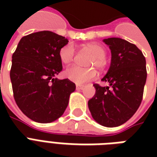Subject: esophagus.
<instances>
[{"mask_svg": "<svg viewBox=\"0 0 157 157\" xmlns=\"http://www.w3.org/2000/svg\"><path fill=\"white\" fill-rule=\"evenodd\" d=\"M83 88H84V86L76 85V90H77V91H78V90H82Z\"/></svg>", "mask_w": 157, "mask_h": 157, "instance_id": "1", "label": "esophagus"}]
</instances>
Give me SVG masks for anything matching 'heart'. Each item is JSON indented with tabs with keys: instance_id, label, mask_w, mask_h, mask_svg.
<instances>
[{
	"instance_id": "obj_1",
	"label": "heart",
	"mask_w": 157,
	"mask_h": 157,
	"mask_svg": "<svg viewBox=\"0 0 157 157\" xmlns=\"http://www.w3.org/2000/svg\"><path fill=\"white\" fill-rule=\"evenodd\" d=\"M84 49L91 53L93 56L90 59L87 65L103 71L108 65L106 59V50L102 45L97 43H89L84 45ZM59 56L62 63L69 65L74 61L75 57V48L72 44L63 46L59 52ZM97 71L94 68H84L78 65H73L65 71V76L76 84H83L95 78Z\"/></svg>"
}]
</instances>
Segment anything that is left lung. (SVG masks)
<instances>
[{
  "mask_svg": "<svg viewBox=\"0 0 157 157\" xmlns=\"http://www.w3.org/2000/svg\"><path fill=\"white\" fill-rule=\"evenodd\" d=\"M103 42L111 49L108 73L102 79L107 86L94 84L95 95L88 101L92 118L105 127H117L134 115L140 105L146 82L145 56L136 45L119 38Z\"/></svg>",
  "mask_w": 157,
  "mask_h": 157,
  "instance_id": "obj_1",
  "label": "left lung"
}]
</instances>
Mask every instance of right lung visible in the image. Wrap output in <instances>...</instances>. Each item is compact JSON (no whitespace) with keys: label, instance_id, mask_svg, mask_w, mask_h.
I'll return each mask as SVG.
<instances>
[{"label":"right lung","instance_id":"right-lung-1","mask_svg":"<svg viewBox=\"0 0 157 157\" xmlns=\"http://www.w3.org/2000/svg\"><path fill=\"white\" fill-rule=\"evenodd\" d=\"M68 39L50 31L22 37L12 55L10 77L16 103L27 117L51 123L65 112L75 83L54 78L62 71L59 49Z\"/></svg>","mask_w":157,"mask_h":157}]
</instances>
